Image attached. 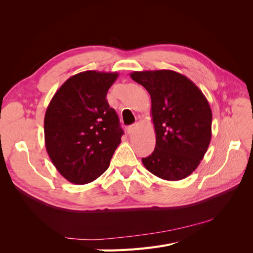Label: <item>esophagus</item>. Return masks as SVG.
<instances>
[{"label":"esophagus","mask_w":253,"mask_h":253,"mask_svg":"<svg viewBox=\"0 0 253 253\" xmlns=\"http://www.w3.org/2000/svg\"><path fill=\"white\" fill-rule=\"evenodd\" d=\"M135 129H136V126H135V125L129 126L127 127V129H126V132H127L128 135H131V134H133V133L135 132Z\"/></svg>","instance_id":"obj_1"}]
</instances>
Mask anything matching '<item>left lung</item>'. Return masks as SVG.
Here are the masks:
<instances>
[{
  "mask_svg": "<svg viewBox=\"0 0 253 253\" xmlns=\"http://www.w3.org/2000/svg\"><path fill=\"white\" fill-rule=\"evenodd\" d=\"M149 91L156 134L155 150L142 164L165 180H180L195 171L212 136V112L203 91L186 76L170 70L133 72Z\"/></svg>",
  "mask_w": 253,
  "mask_h": 253,
  "instance_id": "left-lung-1",
  "label": "left lung"
}]
</instances>
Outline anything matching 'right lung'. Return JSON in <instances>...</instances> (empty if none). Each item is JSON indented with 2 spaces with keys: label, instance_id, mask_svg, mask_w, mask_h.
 <instances>
[{
  "label": "right lung",
  "instance_id": "1",
  "mask_svg": "<svg viewBox=\"0 0 253 253\" xmlns=\"http://www.w3.org/2000/svg\"><path fill=\"white\" fill-rule=\"evenodd\" d=\"M118 73L85 71L68 78L53 95L44 117L47 154L58 172L76 185L103 174L124 131L106 94Z\"/></svg>",
  "mask_w": 253,
  "mask_h": 253
}]
</instances>
